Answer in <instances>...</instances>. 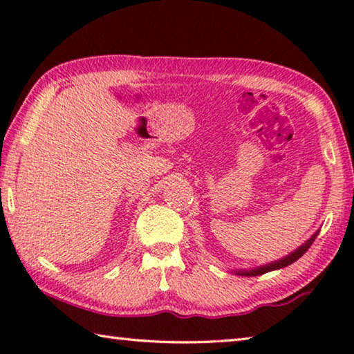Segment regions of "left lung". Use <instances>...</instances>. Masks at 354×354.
I'll return each mask as SVG.
<instances>
[{
  "label": "left lung",
  "instance_id": "obj_1",
  "mask_svg": "<svg viewBox=\"0 0 354 354\" xmlns=\"http://www.w3.org/2000/svg\"><path fill=\"white\" fill-rule=\"evenodd\" d=\"M317 236H319V231H317L315 234L309 239V241L304 242V243L301 245V247L297 248L295 251H292L290 254L284 256L283 259L274 261V262H268V263H266V266L251 268V270H236L234 273H236V274H242V277H259V274H263V273H267V272L279 270V268H284V267H287V266H290V263L298 261L299 257H301L304 253H306L310 245H313V242L315 241Z\"/></svg>",
  "mask_w": 354,
  "mask_h": 354
}]
</instances>
